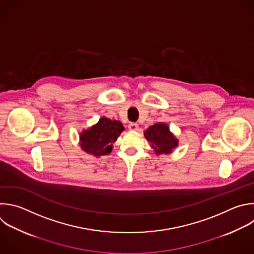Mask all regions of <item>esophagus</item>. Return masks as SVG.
Listing matches in <instances>:
<instances>
[{
    "mask_svg": "<svg viewBox=\"0 0 254 254\" xmlns=\"http://www.w3.org/2000/svg\"><path fill=\"white\" fill-rule=\"evenodd\" d=\"M128 128H129V130L135 131V130L138 129V126H137V124H135V123H130V124L128 125Z\"/></svg>",
    "mask_w": 254,
    "mask_h": 254,
    "instance_id": "esophagus-1",
    "label": "esophagus"
}]
</instances>
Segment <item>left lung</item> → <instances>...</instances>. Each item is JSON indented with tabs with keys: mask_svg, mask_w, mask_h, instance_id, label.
Returning a JSON list of instances; mask_svg holds the SVG:
<instances>
[{
	"mask_svg": "<svg viewBox=\"0 0 254 254\" xmlns=\"http://www.w3.org/2000/svg\"><path fill=\"white\" fill-rule=\"evenodd\" d=\"M145 138L150 142L156 154L171 153L179 145L178 138L171 132L164 123H156L144 131Z\"/></svg>",
	"mask_w": 254,
	"mask_h": 254,
	"instance_id": "8db88e82",
	"label": "left lung"
}]
</instances>
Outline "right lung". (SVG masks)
Instances as JSON below:
<instances>
[{"label":"right lung","instance_id":"1","mask_svg":"<svg viewBox=\"0 0 254 254\" xmlns=\"http://www.w3.org/2000/svg\"><path fill=\"white\" fill-rule=\"evenodd\" d=\"M124 129L125 127L121 122L103 117L98 124L80 132V147L83 151L97 157L109 154L113 149V143Z\"/></svg>","mask_w":254,"mask_h":254}]
</instances>
